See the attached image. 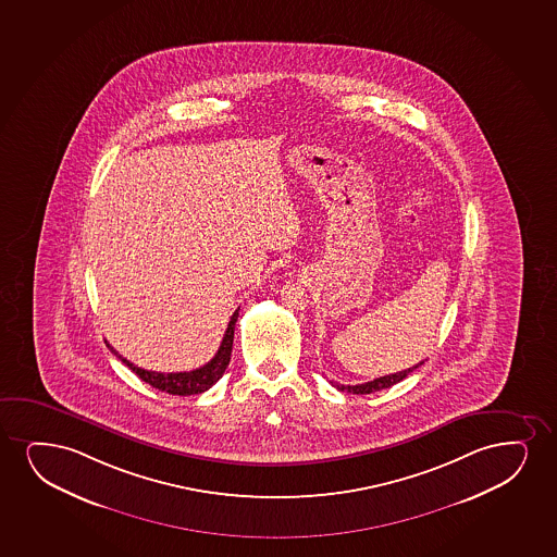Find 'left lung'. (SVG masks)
<instances>
[{
  "label": "left lung",
  "mask_w": 557,
  "mask_h": 557,
  "mask_svg": "<svg viewBox=\"0 0 557 557\" xmlns=\"http://www.w3.org/2000/svg\"><path fill=\"white\" fill-rule=\"evenodd\" d=\"M423 361H420L418 366L409 367V369H405V371H399V373L386 374V376H381V379H374V381L366 382V384H356V386H346V384H341V382H332V386L337 387L338 392H348V394H373V392H379V389H384V387L394 386L397 382H401L403 379H407L414 369L422 366Z\"/></svg>",
  "instance_id": "left-lung-1"
}]
</instances>
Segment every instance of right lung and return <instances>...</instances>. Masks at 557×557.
<instances>
[{
	"label": "right lung",
	"mask_w": 557,
	"mask_h": 557,
	"mask_svg": "<svg viewBox=\"0 0 557 557\" xmlns=\"http://www.w3.org/2000/svg\"><path fill=\"white\" fill-rule=\"evenodd\" d=\"M237 318H239V309L233 312L232 320H230L227 330H225L224 338H222V343H220L219 352L214 354V358H212L209 363H205L203 367L194 369V371H184V373H156V371H147V369L134 366V363L127 361L126 358H122L109 343H107V346H109V350H111L124 366L129 367L141 381L147 382V384L156 387V389H160V392H165V394L171 395L203 394V392H207L209 387L214 386V384L222 379V374H224L225 369L230 366V359H232L233 332H235Z\"/></svg>",
	"instance_id": "right-lung-1"
}]
</instances>
